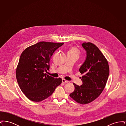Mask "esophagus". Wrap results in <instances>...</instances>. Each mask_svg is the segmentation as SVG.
Returning <instances> with one entry per match:
<instances>
[{
	"label": "esophagus",
	"instance_id": "obj_1",
	"mask_svg": "<svg viewBox=\"0 0 126 126\" xmlns=\"http://www.w3.org/2000/svg\"><path fill=\"white\" fill-rule=\"evenodd\" d=\"M62 83H69V82L68 81L66 80L65 79H62Z\"/></svg>",
	"mask_w": 126,
	"mask_h": 126
}]
</instances>
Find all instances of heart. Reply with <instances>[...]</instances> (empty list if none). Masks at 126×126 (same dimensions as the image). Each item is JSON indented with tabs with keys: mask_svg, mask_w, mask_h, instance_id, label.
Listing matches in <instances>:
<instances>
[{
	"mask_svg": "<svg viewBox=\"0 0 126 126\" xmlns=\"http://www.w3.org/2000/svg\"><path fill=\"white\" fill-rule=\"evenodd\" d=\"M68 54L75 55H76L78 57L79 54H80V52L77 48L74 47H72L70 48L69 50H68Z\"/></svg>",
	"mask_w": 126,
	"mask_h": 126,
	"instance_id": "1",
	"label": "heart"
}]
</instances>
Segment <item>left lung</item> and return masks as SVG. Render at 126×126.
Listing matches in <instances>:
<instances>
[{"label": "left lung", "instance_id": "left-lung-1", "mask_svg": "<svg viewBox=\"0 0 126 126\" xmlns=\"http://www.w3.org/2000/svg\"><path fill=\"white\" fill-rule=\"evenodd\" d=\"M82 46L86 51V59L79 70L83 76V84L74 83V91L69 95L76 102L85 104L93 102L104 88L109 75V66L105 57L97 47L91 42H84Z\"/></svg>", "mask_w": 126, "mask_h": 126}]
</instances>
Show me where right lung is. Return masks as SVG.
<instances>
[{
  "instance_id": "add662e5",
  "label": "right lung",
  "mask_w": 126,
  "mask_h": 126,
  "mask_svg": "<svg viewBox=\"0 0 126 126\" xmlns=\"http://www.w3.org/2000/svg\"><path fill=\"white\" fill-rule=\"evenodd\" d=\"M64 43L41 42L25 49L19 59L16 77L22 92L33 102L42 101L50 96L62 83L44 71L49 69V61L55 51Z\"/></svg>"
}]
</instances>
